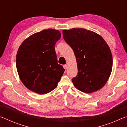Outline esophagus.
Instances as JSON below:
<instances>
[{
	"label": "esophagus",
	"instance_id": "1",
	"mask_svg": "<svg viewBox=\"0 0 127 127\" xmlns=\"http://www.w3.org/2000/svg\"><path fill=\"white\" fill-rule=\"evenodd\" d=\"M63 68L65 69H67V68H68V65H66V64H65V65H63Z\"/></svg>",
	"mask_w": 127,
	"mask_h": 127
}]
</instances>
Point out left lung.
<instances>
[{
    "instance_id": "obj_1",
    "label": "left lung",
    "mask_w": 127,
    "mask_h": 127,
    "mask_svg": "<svg viewBox=\"0 0 127 127\" xmlns=\"http://www.w3.org/2000/svg\"><path fill=\"white\" fill-rule=\"evenodd\" d=\"M63 36L76 57L78 74L72 81L85 93L101 89L110 77L113 57L110 48L100 35L85 29L63 30Z\"/></svg>"
}]
</instances>
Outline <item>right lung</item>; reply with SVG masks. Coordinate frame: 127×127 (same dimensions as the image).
<instances>
[{
  "instance_id": "add662e5",
  "label": "right lung",
  "mask_w": 127,
  "mask_h": 127,
  "mask_svg": "<svg viewBox=\"0 0 127 127\" xmlns=\"http://www.w3.org/2000/svg\"><path fill=\"white\" fill-rule=\"evenodd\" d=\"M59 31L49 29L33 34L22 42L16 55L21 81L28 89L44 95L53 91L65 69L58 64L55 45Z\"/></svg>"
}]
</instances>
